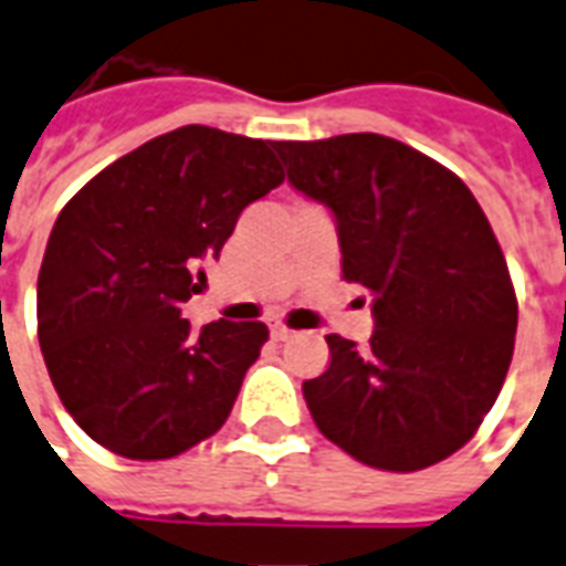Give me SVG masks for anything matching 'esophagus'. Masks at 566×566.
Masks as SVG:
<instances>
[{"mask_svg":"<svg viewBox=\"0 0 566 566\" xmlns=\"http://www.w3.org/2000/svg\"><path fill=\"white\" fill-rule=\"evenodd\" d=\"M271 337H274V339H289V337H292V331H289L286 325H283V322H274V325H271Z\"/></svg>","mask_w":566,"mask_h":566,"instance_id":"1","label":"esophagus"}]
</instances>
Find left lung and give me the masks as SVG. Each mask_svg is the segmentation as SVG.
<instances>
[{
	"mask_svg": "<svg viewBox=\"0 0 566 566\" xmlns=\"http://www.w3.org/2000/svg\"><path fill=\"white\" fill-rule=\"evenodd\" d=\"M274 151L289 185L334 214L343 277L373 292L369 346L328 334V369L304 381L316 427L373 469L448 460L499 399L516 339V292L483 208L450 169L381 134Z\"/></svg>",
	"mask_w": 566,
	"mask_h": 566,
	"instance_id": "1",
	"label": "left lung"
}]
</instances>
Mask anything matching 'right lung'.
I'll list each match as a JSON object with an SVG mask.
<instances>
[{
	"label": "right lung",
	"mask_w": 566,
	"mask_h": 566,
	"mask_svg": "<svg viewBox=\"0 0 566 566\" xmlns=\"http://www.w3.org/2000/svg\"><path fill=\"white\" fill-rule=\"evenodd\" d=\"M283 167L271 139L185 125L101 169L59 214L38 274V339L88 439L169 460L214 436L268 339L262 322L193 334L197 295L238 214Z\"/></svg>",
	"instance_id": "1"
}]
</instances>
